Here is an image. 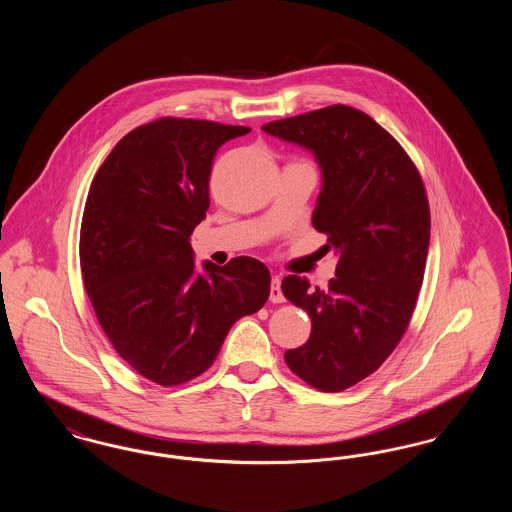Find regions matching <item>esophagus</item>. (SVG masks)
<instances>
[{"instance_id":"obj_1","label":"esophagus","mask_w":512,"mask_h":512,"mask_svg":"<svg viewBox=\"0 0 512 512\" xmlns=\"http://www.w3.org/2000/svg\"><path fill=\"white\" fill-rule=\"evenodd\" d=\"M270 301L272 303H284L286 301V297L282 293V280L278 276H274L272 282H270Z\"/></svg>"}]
</instances>
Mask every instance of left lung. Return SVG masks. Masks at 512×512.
Instances as JSON below:
<instances>
[{"instance_id":"obj_1","label":"left lung","mask_w":512,"mask_h":512,"mask_svg":"<svg viewBox=\"0 0 512 512\" xmlns=\"http://www.w3.org/2000/svg\"><path fill=\"white\" fill-rule=\"evenodd\" d=\"M263 130L313 151L322 171L313 226L338 255L328 290L282 280L313 324L284 359L317 390H347L390 357L413 317L430 245L426 190L405 149L359 109L330 105Z\"/></svg>"}]
</instances>
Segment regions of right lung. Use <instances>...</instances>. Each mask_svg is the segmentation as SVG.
Masks as SVG:
<instances>
[{"instance_id":"right-lung-1","label":"right lung","mask_w":512,"mask_h":512,"mask_svg":"<svg viewBox=\"0 0 512 512\" xmlns=\"http://www.w3.org/2000/svg\"><path fill=\"white\" fill-rule=\"evenodd\" d=\"M249 130L174 117L142 124L113 147L86 197L84 288L115 351L159 386L203 374L234 322L267 303L261 261H205L201 274L190 245L219 147Z\"/></svg>"}]
</instances>
